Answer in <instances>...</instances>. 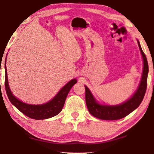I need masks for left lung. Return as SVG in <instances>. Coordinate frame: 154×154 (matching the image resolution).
<instances>
[{
  "label": "left lung",
  "mask_w": 154,
  "mask_h": 154,
  "mask_svg": "<svg viewBox=\"0 0 154 154\" xmlns=\"http://www.w3.org/2000/svg\"><path fill=\"white\" fill-rule=\"evenodd\" d=\"M140 50L141 51L143 60V69L141 81L138 90L134 94V95L129 100L126 101L119 105L106 106L102 105L98 103L94 99L89 89L85 87V101L87 109L89 112L94 117L101 120H116L122 119L128 115L132 111L134 110L141 104L144 97L146 89L147 81H148V64L145 54L142 51L141 45L138 40Z\"/></svg>",
  "instance_id": "8db88e82"
}]
</instances>
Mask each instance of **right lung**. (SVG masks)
Listing matches in <instances>:
<instances>
[{
    "label": "right lung",
    "instance_id": "1",
    "mask_svg": "<svg viewBox=\"0 0 154 154\" xmlns=\"http://www.w3.org/2000/svg\"><path fill=\"white\" fill-rule=\"evenodd\" d=\"M75 83H77V80L75 79L70 81L62 88L57 95L48 103L40 105H32L22 102L13 95L9 88L6 69L5 71V89L10 101L22 113L35 120L50 119L60 113L63 109L69 92Z\"/></svg>",
    "mask_w": 154,
    "mask_h": 154
}]
</instances>
